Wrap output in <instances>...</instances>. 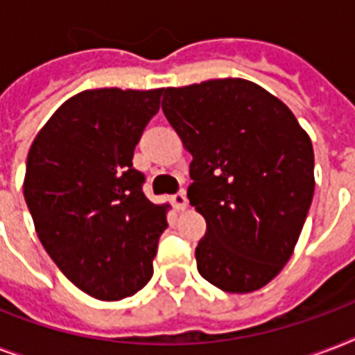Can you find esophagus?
<instances>
[{
  "label": "esophagus",
  "instance_id": "34e87169",
  "mask_svg": "<svg viewBox=\"0 0 355 355\" xmlns=\"http://www.w3.org/2000/svg\"><path fill=\"white\" fill-rule=\"evenodd\" d=\"M171 202L177 211H184L186 208H188V199H186V193H184V191H180V193H177V195H173Z\"/></svg>",
  "mask_w": 355,
  "mask_h": 355
}]
</instances>
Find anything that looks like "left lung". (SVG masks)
I'll use <instances>...</instances> for the list:
<instances>
[{"mask_svg":"<svg viewBox=\"0 0 355 355\" xmlns=\"http://www.w3.org/2000/svg\"><path fill=\"white\" fill-rule=\"evenodd\" d=\"M162 110L193 156L188 199L206 219L200 276L227 293L258 291L289 261L311 206L308 132L247 79L166 88Z\"/></svg>","mask_w":355,"mask_h":355,"instance_id":"left-lung-1","label":"left lung"}]
</instances>
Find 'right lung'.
Masks as SVG:
<instances>
[{
  "mask_svg": "<svg viewBox=\"0 0 355 355\" xmlns=\"http://www.w3.org/2000/svg\"><path fill=\"white\" fill-rule=\"evenodd\" d=\"M162 92H80L47 119L27 155L24 197L38 239L97 300L132 297L153 276L169 205L145 197L132 156Z\"/></svg>",
  "mask_w": 355,
  "mask_h": 355,
  "instance_id": "1",
  "label": "right lung"
}]
</instances>
